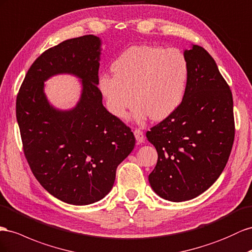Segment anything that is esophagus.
Masks as SVG:
<instances>
[{"mask_svg": "<svg viewBox=\"0 0 252 252\" xmlns=\"http://www.w3.org/2000/svg\"><path fill=\"white\" fill-rule=\"evenodd\" d=\"M133 133H134L135 140H137V142L139 143V144H141V143L144 142V140H145L144 133H143L141 130H139V129H135V130L133 131Z\"/></svg>", "mask_w": 252, "mask_h": 252, "instance_id": "34e87169", "label": "esophagus"}]
</instances>
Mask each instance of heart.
I'll use <instances>...</instances> for the list:
<instances>
[{
  "instance_id": "b5f03b06",
  "label": "heart",
  "mask_w": 252,
  "mask_h": 252,
  "mask_svg": "<svg viewBox=\"0 0 252 252\" xmlns=\"http://www.w3.org/2000/svg\"><path fill=\"white\" fill-rule=\"evenodd\" d=\"M111 71L113 76H100L97 85L108 111L117 119L123 120L137 100L132 119L138 124L149 117L163 121L185 100L189 64L178 49L133 45L113 61Z\"/></svg>"
}]
</instances>
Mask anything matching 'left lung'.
Instances as JSON below:
<instances>
[{
	"mask_svg": "<svg viewBox=\"0 0 252 252\" xmlns=\"http://www.w3.org/2000/svg\"><path fill=\"white\" fill-rule=\"evenodd\" d=\"M183 54L189 64L185 100L146 133L158 153L149 185L174 202L195 198L219 179L234 140L232 93L214 59L194 44Z\"/></svg>",
	"mask_w": 252,
	"mask_h": 252,
	"instance_id": "8db88e82",
	"label": "left lung"
}]
</instances>
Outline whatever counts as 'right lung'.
Listing matches in <instances>:
<instances>
[{"mask_svg":"<svg viewBox=\"0 0 252 252\" xmlns=\"http://www.w3.org/2000/svg\"><path fill=\"white\" fill-rule=\"evenodd\" d=\"M100 55L99 37L65 40L35 60L17 96V121L32 172L47 192L70 205L103 199L135 144L130 128L103 105ZM57 75L81 79L80 99L70 110L52 105L45 94L44 83Z\"/></svg>","mask_w":252,"mask_h":252,"instance_id":"1","label":"right lung"}]
</instances>
